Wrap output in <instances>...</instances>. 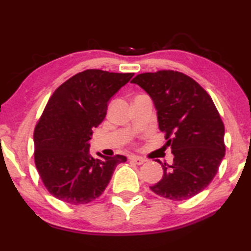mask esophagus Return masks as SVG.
I'll list each match as a JSON object with an SVG mask.
<instances>
[{
  "label": "esophagus",
  "instance_id": "obj_1",
  "mask_svg": "<svg viewBox=\"0 0 251 251\" xmlns=\"http://www.w3.org/2000/svg\"><path fill=\"white\" fill-rule=\"evenodd\" d=\"M129 160L132 161V162H134V164H136V165H142V164H144V162L147 161L146 159H143V158L136 157V156H132V157L129 158Z\"/></svg>",
  "mask_w": 251,
  "mask_h": 251
}]
</instances>
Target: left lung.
<instances>
[{"instance_id":"8db88e82","label":"left lung","mask_w":251,"mask_h":251,"mask_svg":"<svg viewBox=\"0 0 251 251\" xmlns=\"http://www.w3.org/2000/svg\"><path fill=\"white\" fill-rule=\"evenodd\" d=\"M132 83L152 99L159 129L174 154L172 165L157 160L164 175L151 191L174 201L197 196L213 181L225 156L224 124L210 95L174 70L140 74Z\"/></svg>"}]
</instances>
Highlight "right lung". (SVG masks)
I'll use <instances>...</instances> for the list:
<instances>
[{
	"label": "right lung",
	"mask_w": 251,
	"mask_h": 251,
	"mask_svg": "<svg viewBox=\"0 0 251 251\" xmlns=\"http://www.w3.org/2000/svg\"><path fill=\"white\" fill-rule=\"evenodd\" d=\"M134 74L87 69L54 91L34 130V159L49 192L70 204H85L100 197L121 154L100 159L90 156L93 128L107 115L108 101Z\"/></svg>",
	"instance_id": "right-lung-1"
}]
</instances>
